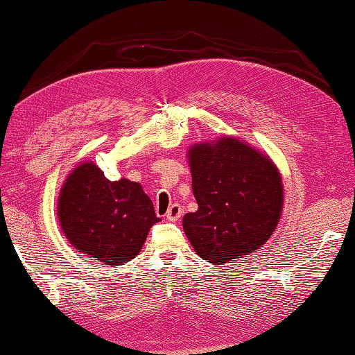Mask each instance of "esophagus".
Here are the masks:
<instances>
[{"label": "esophagus", "instance_id": "1", "mask_svg": "<svg viewBox=\"0 0 355 355\" xmlns=\"http://www.w3.org/2000/svg\"><path fill=\"white\" fill-rule=\"evenodd\" d=\"M182 213H184V208L180 207L179 204H173L170 208H168V211H167V219L168 220H178L180 216H182Z\"/></svg>", "mask_w": 355, "mask_h": 355}]
</instances>
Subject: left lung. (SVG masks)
Segmentation results:
<instances>
[{
    "instance_id": "1",
    "label": "left lung",
    "mask_w": 355,
    "mask_h": 355,
    "mask_svg": "<svg viewBox=\"0 0 355 355\" xmlns=\"http://www.w3.org/2000/svg\"><path fill=\"white\" fill-rule=\"evenodd\" d=\"M198 211L184 216L194 251L209 263H228L268 241L284 204V187L268 157L234 137L188 151Z\"/></svg>"
}]
</instances>
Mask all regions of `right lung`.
<instances>
[{"instance_id": "obj_1", "label": "right lung", "mask_w": 355, "mask_h": 355, "mask_svg": "<svg viewBox=\"0 0 355 355\" xmlns=\"http://www.w3.org/2000/svg\"><path fill=\"white\" fill-rule=\"evenodd\" d=\"M58 218L76 250L114 266L135 259L150 228L161 220L139 184L128 179L112 182L92 162L79 165L67 178Z\"/></svg>"}]
</instances>
